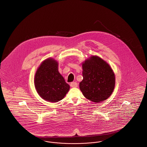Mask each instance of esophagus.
I'll return each mask as SVG.
<instances>
[{
  "instance_id": "obj_1",
  "label": "esophagus",
  "mask_w": 147,
  "mask_h": 147,
  "mask_svg": "<svg viewBox=\"0 0 147 147\" xmlns=\"http://www.w3.org/2000/svg\"><path fill=\"white\" fill-rule=\"evenodd\" d=\"M70 86L72 88H77L78 86V84L76 82H72L70 83Z\"/></svg>"
}]
</instances>
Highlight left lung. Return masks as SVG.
Instances as JSON below:
<instances>
[{"label": "left lung", "instance_id": "1", "mask_svg": "<svg viewBox=\"0 0 147 147\" xmlns=\"http://www.w3.org/2000/svg\"><path fill=\"white\" fill-rule=\"evenodd\" d=\"M82 65L83 79L79 87L84 96L95 103L107 99L115 86V76L110 65L97 56H90Z\"/></svg>", "mask_w": 147, "mask_h": 147}]
</instances>
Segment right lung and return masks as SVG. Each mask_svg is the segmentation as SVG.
Wrapping results in <instances>:
<instances>
[{"instance_id": "1", "label": "right lung", "mask_w": 147, "mask_h": 147, "mask_svg": "<svg viewBox=\"0 0 147 147\" xmlns=\"http://www.w3.org/2000/svg\"><path fill=\"white\" fill-rule=\"evenodd\" d=\"M34 84L41 98L52 102L62 100L70 89L58 71V62L52 58L44 60L38 67Z\"/></svg>"}]
</instances>
